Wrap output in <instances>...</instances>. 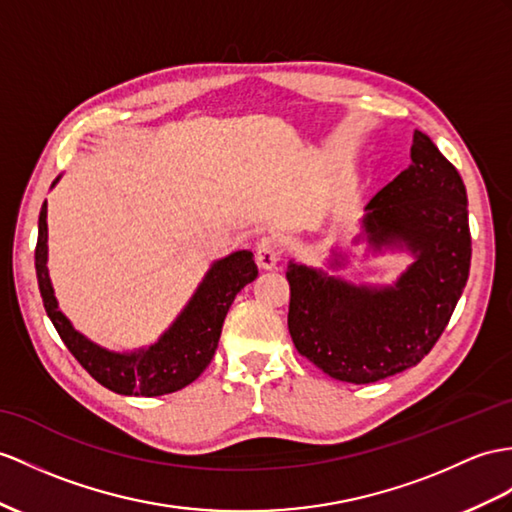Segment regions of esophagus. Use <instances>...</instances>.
Wrapping results in <instances>:
<instances>
[{"label":"esophagus","mask_w":512,"mask_h":512,"mask_svg":"<svg viewBox=\"0 0 512 512\" xmlns=\"http://www.w3.org/2000/svg\"><path fill=\"white\" fill-rule=\"evenodd\" d=\"M256 260L263 269H271L278 265L280 249H278V243L273 241L271 236H263V239L256 243Z\"/></svg>","instance_id":"1"}]
</instances>
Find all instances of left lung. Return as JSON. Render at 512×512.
<instances>
[{"mask_svg":"<svg viewBox=\"0 0 512 512\" xmlns=\"http://www.w3.org/2000/svg\"><path fill=\"white\" fill-rule=\"evenodd\" d=\"M410 167L371 197L373 249L408 247L415 263L395 286L371 289L289 263L295 350L330 378L371 384L421 363L450 323L469 278L467 191L430 136L415 130Z\"/></svg>","mask_w":512,"mask_h":512,"instance_id":"8db88e82","label":"left lung"}]
</instances>
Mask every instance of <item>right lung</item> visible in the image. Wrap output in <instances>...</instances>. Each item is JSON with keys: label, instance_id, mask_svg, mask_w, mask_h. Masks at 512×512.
Wrapping results in <instances>:
<instances>
[{"label": "right lung", "instance_id": "right-lung-1", "mask_svg": "<svg viewBox=\"0 0 512 512\" xmlns=\"http://www.w3.org/2000/svg\"><path fill=\"white\" fill-rule=\"evenodd\" d=\"M34 267L47 317L52 319L67 350L91 376L119 395L156 397L184 389L213 360L228 310L247 282L258 276L252 252H234L210 267L191 302L158 343L132 354H115L84 339L58 310L47 273V204L39 215Z\"/></svg>", "mask_w": 512, "mask_h": 512}]
</instances>
